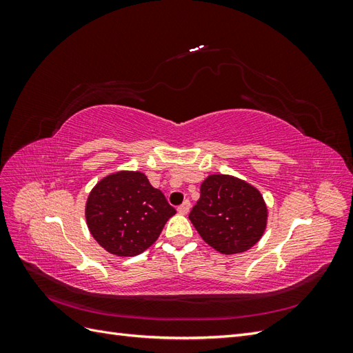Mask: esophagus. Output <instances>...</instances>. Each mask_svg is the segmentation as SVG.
Wrapping results in <instances>:
<instances>
[{
	"label": "esophagus",
	"mask_w": 353,
	"mask_h": 353,
	"mask_svg": "<svg viewBox=\"0 0 353 353\" xmlns=\"http://www.w3.org/2000/svg\"><path fill=\"white\" fill-rule=\"evenodd\" d=\"M190 209H191V203H190V200H185L183 205L178 208V212L181 213V215H187V213L190 212Z\"/></svg>",
	"instance_id": "1"
}]
</instances>
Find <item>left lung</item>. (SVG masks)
Wrapping results in <instances>:
<instances>
[{"mask_svg": "<svg viewBox=\"0 0 353 353\" xmlns=\"http://www.w3.org/2000/svg\"><path fill=\"white\" fill-rule=\"evenodd\" d=\"M188 218L210 248L237 254L262 239L268 208L252 184L232 175L212 174L201 183L200 199Z\"/></svg>", "mask_w": 353, "mask_h": 353, "instance_id": "left-lung-1", "label": "left lung"}]
</instances>
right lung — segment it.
Returning a JSON list of instances; mask_svg holds the SVG:
<instances>
[{"label": "right lung", "mask_w": 353, "mask_h": 353, "mask_svg": "<svg viewBox=\"0 0 353 353\" xmlns=\"http://www.w3.org/2000/svg\"><path fill=\"white\" fill-rule=\"evenodd\" d=\"M175 213L162 191L138 170L104 176L85 205V219L95 241L109 253L125 258L150 248Z\"/></svg>", "instance_id": "1"}]
</instances>
